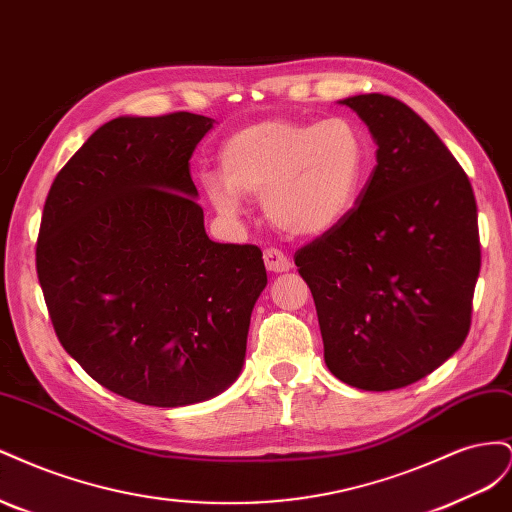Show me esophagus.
Returning a JSON list of instances; mask_svg holds the SVG:
<instances>
[{
    "label": "esophagus",
    "instance_id": "34e87169",
    "mask_svg": "<svg viewBox=\"0 0 512 512\" xmlns=\"http://www.w3.org/2000/svg\"><path fill=\"white\" fill-rule=\"evenodd\" d=\"M265 265L273 273H284L290 269V258L280 250V247H267L265 250Z\"/></svg>",
    "mask_w": 512,
    "mask_h": 512
}]
</instances>
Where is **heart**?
Wrapping results in <instances>:
<instances>
[{
  "instance_id": "1",
  "label": "heart",
  "mask_w": 512,
  "mask_h": 512,
  "mask_svg": "<svg viewBox=\"0 0 512 512\" xmlns=\"http://www.w3.org/2000/svg\"><path fill=\"white\" fill-rule=\"evenodd\" d=\"M220 162L222 175L203 173L200 183L222 215H239L243 196H254L265 200L275 226L314 237L354 209L367 177L369 141L350 117L265 119L230 134Z\"/></svg>"
}]
</instances>
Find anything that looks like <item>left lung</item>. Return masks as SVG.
I'll return each instance as SVG.
<instances>
[{"instance_id": "1", "label": "left lung", "mask_w": 512, "mask_h": 512, "mask_svg": "<svg viewBox=\"0 0 512 512\" xmlns=\"http://www.w3.org/2000/svg\"><path fill=\"white\" fill-rule=\"evenodd\" d=\"M342 104L376 138V166L348 218L294 254L316 303L331 374L363 391L429 376L466 342L480 271L466 170L408 104Z\"/></svg>"}]
</instances>
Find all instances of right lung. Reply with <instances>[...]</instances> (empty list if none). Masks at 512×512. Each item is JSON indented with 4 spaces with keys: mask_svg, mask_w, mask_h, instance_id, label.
Instances as JSON below:
<instances>
[{
    "mask_svg": "<svg viewBox=\"0 0 512 512\" xmlns=\"http://www.w3.org/2000/svg\"><path fill=\"white\" fill-rule=\"evenodd\" d=\"M213 126L194 113L104 123L46 196L36 271L64 350L104 389L177 408L239 376L258 245L215 243L190 158Z\"/></svg>",
    "mask_w": 512,
    "mask_h": 512,
    "instance_id": "1",
    "label": "right lung"
}]
</instances>
